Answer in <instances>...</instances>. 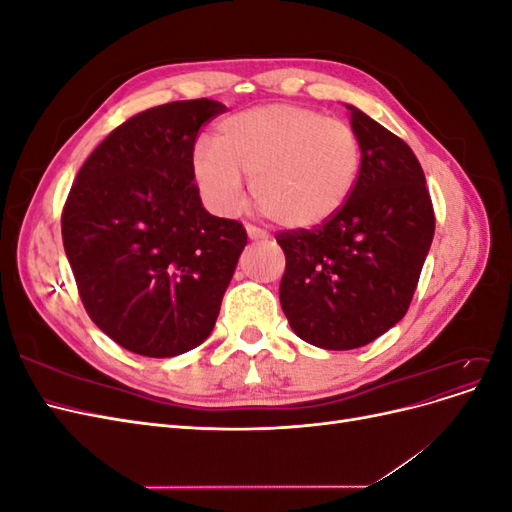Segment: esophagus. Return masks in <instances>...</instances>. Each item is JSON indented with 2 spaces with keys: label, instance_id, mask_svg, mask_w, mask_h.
<instances>
[{
  "label": "esophagus",
  "instance_id": "obj_1",
  "mask_svg": "<svg viewBox=\"0 0 512 512\" xmlns=\"http://www.w3.org/2000/svg\"><path fill=\"white\" fill-rule=\"evenodd\" d=\"M245 230H247V237H250L252 241H267L269 239V235H267L265 230H260V228L252 226V224H247Z\"/></svg>",
  "mask_w": 512,
  "mask_h": 512
}]
</instances>
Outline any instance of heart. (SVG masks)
Here are the masks:
<instances>
[{
  "mask_svg": "<svg viewBox=\"0 0 512 512\" xmlns=\"http://www.w3.org/2000/svg\"><path fill=\"white\" fill-rule=\"evenodd\" d=\"M361 170V143L346 121L316 108L275 102L226 117L215 145L200 141L192 175L215 213H235L250 177L254 203L292 230L316 228L339 213Z\"/></svg>",
  "mask_w": 512,
  "mask_h": 512,
  "instance_id": "b5f03b06",
  "label": "heart"
}]
</instances>
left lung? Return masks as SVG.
I'll return each mask as SVG.
<instances>
[{
  "instance_id": "obj_1",
  "label": "left lung",
  "mask_w": 512,
  "mask_h": 512,
  "mask_svg": "<svg viewBox=\"0 0 512 512\" xmlns=\"http://www.w3.org/2000/svg\"><path fill=\"white\" fill-rule=\"evenodd\" d=\"M348 111L361 143L348 203L314 230L277 235L290 329L324 350L361 348L406 316L436 230L412 149L359 108Z\"/></svg>"
}]
</instances>
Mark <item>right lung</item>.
<instances>
[{"instance_id": "1", "label": "right lung", "mask_w": 512, "mask_h": 512, "mask_svg": "<svg viewBox=\"0 0 512 512\" xmlns=\"http://www.w3.org/2000/svg\"><path fill=\"white\" fill-rule=\"evenodd\" d=\"M215 100L153 106L108 134L61 213L64 250L96 327L130 352L168 359L211 335L247 243L200 200L192 153Z\"/></svg>"}]
</instances>
